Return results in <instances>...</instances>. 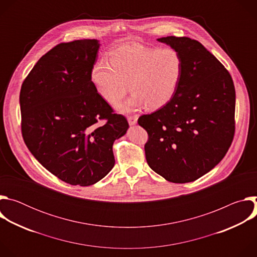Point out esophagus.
<instances>
[{"mask_svg":"<svg viewBox=\"0 0 257 257\" xmlns=\"http://www.w3.org/2000/svg\"><path fill=\"white\" fill-rule=\"evenodd\" d=\"M137 119H138V115H131V116H128V122H129L130 125L136 124Z\"/></svg>","mask_w":257,"mask_h":257,"instance_id":"esophagus-1","label":"esophagus"}]
</instances>
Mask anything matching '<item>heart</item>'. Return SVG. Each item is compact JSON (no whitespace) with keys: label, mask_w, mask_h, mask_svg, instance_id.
Segmentation results:
<instances>
[{"label":"heart","mask_w":257,"mask_h":257,"mask_svg":"<svg viewBox=\"0 0 257 257\" xmlns=\"http://www.w3.org/2000/svg\"><path fill=\"white\" fill-rule=\"evenodd\" d=\"M182 73V57L176 50L131 44L109 52L108 62L98 61L90 79L97 93L111 104L119 102L130 87L131 97L120 105L129 111L142 103L149 108L168 103L176 93Z\"/></svg>","instance_id":"heart-1"}]
</instances>
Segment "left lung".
I'll return each mask as SVG.
<instances>
[{
	"label": "left lung",
	"mask_w": 257,
	"mask_h": 257,
	"mask_svg": "<svg viewBox=\"0 0 257 257\" xmlns=\"http://www.w3.org/2000/svg\"><path fill=\"white\" fill-rule=\"evenodd\" d=\"M182 57L183 73L172 99L142 115L149 134L144 145L149 166L173 183L192 182L226 156L235 134L236 92L229 71L199 42L167 36Z\"/></svg>",
	"instance_id": "8db88e82"
}]
</instances>
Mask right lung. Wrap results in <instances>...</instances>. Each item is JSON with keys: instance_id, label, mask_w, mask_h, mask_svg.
I'll return each instance as SVG.
<instances>
[{"instance_id": "right-lung-1", "label": "right lung", "mask_w": 257, "mask_h": 257, "mask_svg": "<svg viewBox=\"0 0 257 257\" xmlns=\"http://www.w3.org/2000/svg\"><path fill=\"white\" fill-rule=\"evenodd\" d=\"M98 48L96 40L57 45L34 65L20 90L27 149L71 185H92L111 171L113 143L129 127L91 82Z\"/></svg>"}]
</instances>
